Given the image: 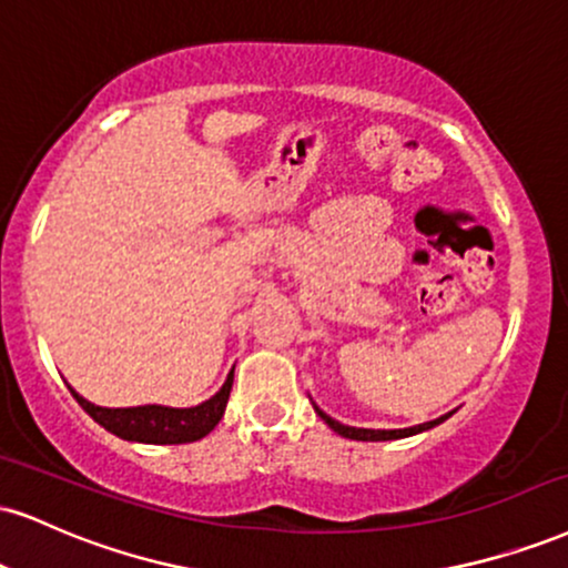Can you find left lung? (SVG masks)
<instances>
[{
  "mask_svg": "<svg viewBox=\"0 0 568 568\" xmlns=\"http://www.w3.org/2000/svg\"><path fill=\"white\" fill-rule=\"evenodd\" d=\"M314 413L323 418L327 426L333 428V432L346 436V439H357V442H388V439H405V436H415L420 432H428V428L439 426V423H444L449 418L453 413L442 415V418L436 420H428V423H420V426H409V428H392V432H386V428H354V426H344V423H338L336 418H331V415H325L323 409H320L317 405H314Z\"/></svg>",
  "mask_w": 568,
  "mask_h": 568,
  "instance_id": "obj_1",
  "label": "left lung"
}]
</instances>
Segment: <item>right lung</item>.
Returning <instances> with one entry per match:
<instances>
[{"label": "right lung", "instance_id": "right-lung-1", "mask_svg": "<svg viewBox=\"0 0 568 568\" xmlns=\"http://www.w3.org/2000/svg\"><path fill=\"white\" fill-rule=\"evenodd\" d=\"M232 367L227 381L211 399L201 402L195 407H163V405H142V407H100L87 402L84 396L73 392V399L84 407V413L94 423H100L105 432L126 442L140 444H187L197 442L216 428L222 420L224 407H227L230 388H232Z\"/></svg>", "mask_w": 568, "mask_h": 568}]
</instances>
